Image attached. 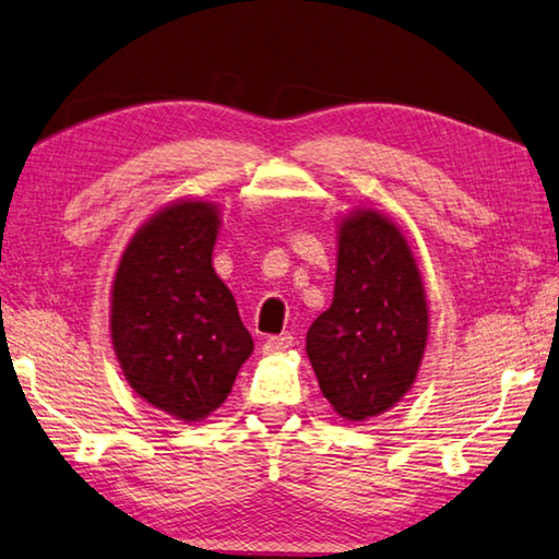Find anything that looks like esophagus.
I'll list each match as a JSON object with an SVG mask.
<instances>
[{
  "label": "esophagus",
  "instance_id": "esophagus-1",
  "mask_svg": "<svg viewBox=\"0 0 559 559\" xmlns=\"http://www.w3.org/2000/svg\"><path fill=\"white\" fill-rule=\"evenodd\" d=\"M292 344H295V336H292V334L270 336V338H264L262 354H282V350H287Z\"/></svg>",
  "mask_w": 559,
  "mask_h": 559
}]
</instances>
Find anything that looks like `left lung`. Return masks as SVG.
Returning <instances> with one entry per match:
<instances>
[{
  "mask_svg": "<svg viewBox=\"0 0 559 559\" xmlns=\"http://www.w3.org/2000/svg\"><path fill=\"white\" fill-rule=\"evenodd\" d=\"M427 334L425 282L403 230L373 209L348 213L334 301L307 331L321 393L350 423L388 413L413 388Z\"/></svg>",
  "mask_w": 559,
  "mask_h": 559,
  "instance_id": "left-lung-1",
  "label": "left lung"
}]
</instances>
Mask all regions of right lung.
<instances>
[{
  "label": "right lung",
  "instance_id": "right-lung-1",
  "mask_svg": "<svg viewBox=\"0 0 559 559\" xmlns=\"http://www.w3.org/2000/svg\"><path fill=\"white\" fill-rule=\"evenodd\" d=\"M218 205L183 199L154 213L117 264L110 334L127 383L183 423L218 409L252 354L238 305L213 270Z\"/></svg>",
  "mask_w": 559,
  "mask_h": 559
}]
</instances>
